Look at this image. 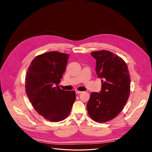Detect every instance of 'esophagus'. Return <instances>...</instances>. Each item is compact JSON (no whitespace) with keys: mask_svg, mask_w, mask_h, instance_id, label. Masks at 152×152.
Wrapping results in <instances>:
<instances>
[{"mask_svg":"<svg viewBox=\"0 0 152 152\" xmlns=\"http://www.w3.org/2000/svg\"><path fill=\"white\" fill-rule=\"evenodd\" d=\"M75 91H76V94H80V93H82V91H78V90H75Z\"/></svg>","mask_w":152,"mask_h":152,"instance_id":"34e87169","label":"esophagus"}]
</instances>
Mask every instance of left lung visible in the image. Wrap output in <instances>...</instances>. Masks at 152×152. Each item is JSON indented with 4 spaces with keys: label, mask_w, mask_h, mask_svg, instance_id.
<instances>
[{
    "label": "left lung",
    "mask_w": 152,
    "mask_h": 152,
    "mask_svg": "<svg viewBox=\"0 0 152 152\" xmlns=\"http://www.w3.org/2000/svg\"><path fill=\"white\" fill-rule=\"evenodd\" d=\"M91 55L96 61V72L102 79V89L91 94L87 111L93 120L105 123L123 110L130 94L131 79L127 64L120 56L104 50Z\"/></svg>",
    "instance_id": "8db88e82"
}]
</instances>
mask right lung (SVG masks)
I'll list each match as a JSON object with an SVG mask.
<instances>
[{
	"mask_svg": "<svg viewBox=\"0 0 152 152\" xmlns=\"http://www.w3.org/2000/svg\"><path fill=\"white\" fill-rule=\"evenodd\" d=\"M69 54L56 51L36 56L28 67L26 93L35 111L46 120L58 122L66 119L76 100L73 91L58 85L66 70Z\"/></svg>",
	"mask_w": 152,
	"mask_h": 152,
	"instance_id": "add662e5",
	"label": "right lung"
}]
</instances>
